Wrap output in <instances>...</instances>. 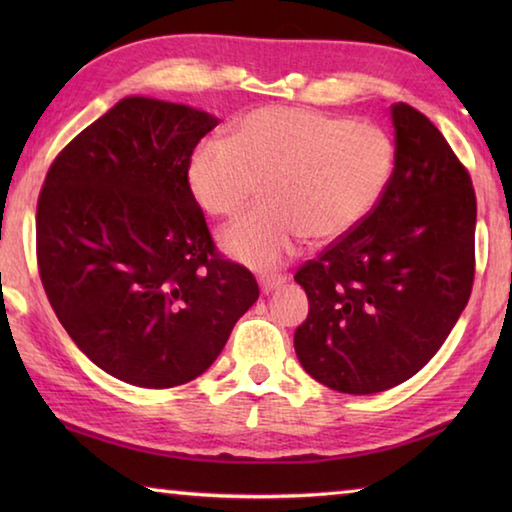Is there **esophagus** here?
<instances>
[{
    "instance_id": "esophagus-1",
    "label": "esophagus",
    "mask_w": 512,
    "mask_h": 512,
    "mask_svg": "<svg viewBox=\"0 0 512 512\" xmlns=\"http://www.w3.org/2000/svg\"><path fill=\"white\" fill-rule=\"evenodd\" d=\"M284 280H287V277H284L282 273L262 275V277H259V287H262V291H264V293H271L273 289L280 287V284H284Z\"/></svg>"
}]
</instances>
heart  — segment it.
<instances>
[{"label": "heart", "mask_w": 512, "mask_h": 512, "mask_svg": "<svg viewBox=\"0 0 512 512\" xmlns=\"http://www.w3.org/2000/svg\"><path fill=\"white\" fill-rule=\"evenodd\" d=\"M395 169L384 128L311 108L248 112L230 140L207 137L187 180L212 216H235L264 185L266 205L223 230L221 248L253 268H275L314 241L341 239L375 210Z\"/></svg>", "instance_id": "heart-1"}]
</instances>
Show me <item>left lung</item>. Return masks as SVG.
Returning a JSON list of instances; mask_svg holds the SVG:
<instances>
[{
	"label": "left lung",
	"mask_w": 512,
	"mask_h": 512,
	"mask_svg": "<svg viewBox=\"0 0 512 512\" xmlns=\"http://www.w3.org/2000/svg\"><path fill=\"white\" fill-rule=\"evenodd\" d=\"M395 169L348 235L302 264L309 316L293 345L311 377L339 393L388 391L427 366L474 282L472 178L431 121L391 106Z\"/></svg>",
	"instance_id": "1"
}]
</instances>
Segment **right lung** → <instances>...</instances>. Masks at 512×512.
Segmentation results:
<instances>
[{
	"label": "right lung",
	"instance_id": "obj_1",
	"mask_svg": "<svg viewBox=\"0 0 512 512\" xmlns=\"http://www.w3.org/2000/svg\"><path fill=\"white\" fill-rule=\"evenodd\" d=\"M216 124L126 97L56 155L40 189L42 287L85 357L126 384L203 375L259 298L253 273L216 250L189 189V158Z\"/></svg>",
	"mask_w": 512,
	"mask_h": 512
}]
</instances>
